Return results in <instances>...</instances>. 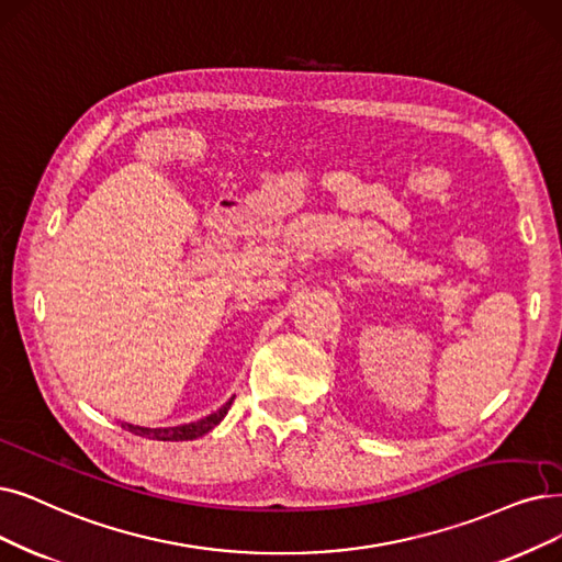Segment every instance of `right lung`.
Returning <instances> with one entry per match:
<instances>
[{"label": "right lung", "mask_w": 562, "mask_h": 562, "mask_svg": "<svg viewBox=\"0 0 562 562\" xmlns=\"http://www.w3.org/2000/svg\"><path fill=\"white\" fill-rule=\"evenodd\" d=\"M233 398L231 396L223 406L214 413H210L207 417H200L198 422H189V424H179V426H161V429H149V426H138V424H128L124 422L122 429L136 434V436H143V438H149V440H195L200 436H205L207 431H212L214 426L228 415L231 406H233Z\"/></svg>", "instance_id": "1"}]
</instances>
